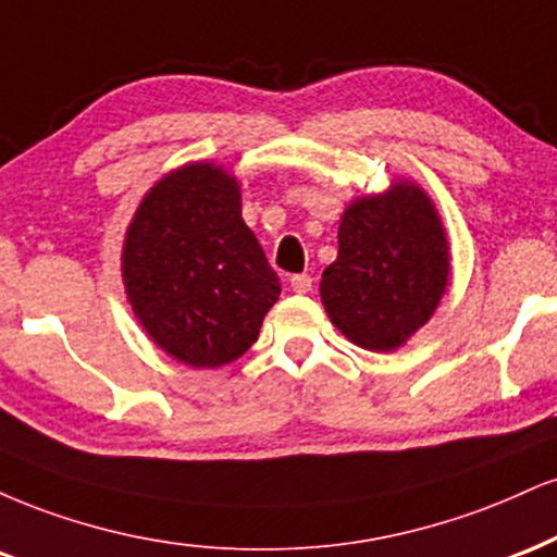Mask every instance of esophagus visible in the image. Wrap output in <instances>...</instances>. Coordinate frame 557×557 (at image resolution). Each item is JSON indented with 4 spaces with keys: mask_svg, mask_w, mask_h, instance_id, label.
Here are the masks:
<instances>
[{
    "mask_svg": "<svg viewBox=\"0 0 557 557\" xmlns=\"http://www.w3.org/2000/svg\"><path fill=\"white\" fill-rule=\"evenodd\" d=\"M289 286H292V292L307 294L312 289V276H310V273H297V276L289 278Z\"/></svg>",
    "mask_w": 557,
    "mask_h": 557,
    "instance_id": "1",
    "label": "esophagus"
}]
</instances>
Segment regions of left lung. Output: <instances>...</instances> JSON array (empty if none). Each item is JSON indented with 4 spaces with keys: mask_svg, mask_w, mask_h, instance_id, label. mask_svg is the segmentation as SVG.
<instances>
[{
    "mask_svg": "<svg viewBox=\"0 0 557 557\" xmlns=\"http://www.w3.org/2000/svg\"><path fill=\"white\" fill-rule=\"evenodd\" d=\"M448 278L450 245L433 198L417 182L396 180L344 208L320 299L351 344L385 355L435 315Z\"/></svg>",
    "mask_w": 557,
    "mask_h": 557,
    "instance_id": "8db88e82",
    "label": "left lung"
}]
</instances>
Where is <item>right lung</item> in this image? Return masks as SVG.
Instances as JSON below:
<instances>
[{"label":"right lung","mask_w":557,"mask_h":557,"mask_svg":"<svg viewBox=\"0 0 557 557\" xmlns=\"http://www.w3.org/2000/svg\"><path fill=\"white\" fill-rule=\"evenodd\" d=\"M122 281L150 342L195 370L245 355L281 294L242 219L239 180L213 161L176 166L143 195L124 232Z\"/></svg>","instance_id":"1"}]
</instances>
